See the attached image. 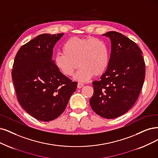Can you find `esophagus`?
Instances as JSON below:
<instances>
[{
    "mask_svg": "<svg viewBox=\"0 0 158 158\" xmlns=\"http://www.w3.org/2000/svg\"><path fill=\"white\" fill-rule=\"evenodd\" d=\"M83 86H84V85H83V83H79L77 84V88H78V89H81V88H82Z\"/></svg>",
    "mask_w": 158,
    "mask_h": 158,
    "instance_id": "esophagus-1",
    "label": "esophagus"
}]
</instances>
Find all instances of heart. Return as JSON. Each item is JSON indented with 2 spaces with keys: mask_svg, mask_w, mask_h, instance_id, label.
<instances>
[{
  "mask_svg": "<svg viewBox=\"0 0 158 158\" xmlns=\"http://www.w3.org/2000/svg\"><path fill=\"white\" fill-rule=\"evenodd\" d=\"M62 51L54 57L55 67L62 74L70 77L77 62L79 69L73 79L79 82L89 81L94 75H102L107 68V48L98 38L72 37L64 43Z\"/></svg>",
  "mask_w": 158,
  "mask_h": 158,
  "instance_id": "obj_1",
  "label": "heart"
}]
</instances>
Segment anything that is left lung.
<instances>
[{"label":"left lung","instance_id":"obj_1","mask_svg":"<svg viewBox=\"0 0 158 158\" xmlns=\"http://www.w3.org/2000/svg\"><path fill=\"white\" fill-rule=\"evenodd\" d=\"M110 40L107 69L100 81H93L90 104L94 111L107 119L117 118L135 104L145 77V64L138 45L121 33L103 34Z\"/></svg>","mask_w":158,"mask_h":158}]
</instances>
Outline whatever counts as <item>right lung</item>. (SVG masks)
Listing matches in <instances>:
<instances>
[{
  "instance_id": "1",
  "label": "right lung",
  "mask_w": 158,
  "mask_h": 158,
  "mask_svg": "<svg viewBox=\"0 0 158 158\" xmlns=\"http://www.w3.org/2000/svg\"><path fill=\"white\" fill-rule=\"evenodd\" d=\"M64 34H42L21 46L11 76L21 107L34 118L49 122L65 110L77 83L62 74L52 60L56 43Z\"/></svg>"
}]
</instances>
